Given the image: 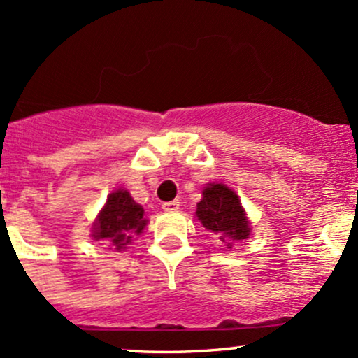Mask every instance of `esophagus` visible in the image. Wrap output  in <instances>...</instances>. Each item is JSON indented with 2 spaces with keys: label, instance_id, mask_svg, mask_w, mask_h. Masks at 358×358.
I'll use <instances>...</instances> for the list:
<instances>
[{
  "label": "esophagus",
  "instance_id": "esophagus-1",
  "mask_svg": "<svg viewBox=\"0 0 358 358\" xmlns=\"http://www.w3.org/2000/svg\"><path fill=\"white\" fill-rule=\"evenodd\" d=\"M162 207H163V210H166V212H175L180 208V202L178 200H173V202H165Z\"/></svg>",
  "mask_w": 358,
  "mask_h": 358
}]
</instances>
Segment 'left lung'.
<instances>
[{
	"label": "left lung",
	"instance_id": "8db88e82",
	"mask_svg": "<svg viewBox=\"0 0 358 358\" xmlns=\"http://www.w3.org/2000/svg\"><path fill=\"white\" fill-rule=\"evenodd\" d=\"M195 215L208 232L225 242L227 249L232 248L234 242L248 239L250 234L239 196L224 183H208L203 188Z\"/></svg>",
	"mask_w": 358,
	"mask_h": 358
}]
</instances>
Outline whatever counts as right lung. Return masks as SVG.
<instances>
[{
    "mask_svg": "<svg viewBox=\"0 0 358 358\" xmlns=\"http://www.w3.org/2000/svg\"><path fill=\"white\" fill-rule=\"evenodd\" d=\"M148 220L145 208L133 200L127 190L113 192L92 225V237L106 241L110 249L124 250L143 232Z\"/></svg>",
    "mask_w": 358,
    "mask_h": 358,
    "instance_id": "1",
    "label": "right lung"
}]
</instances>
